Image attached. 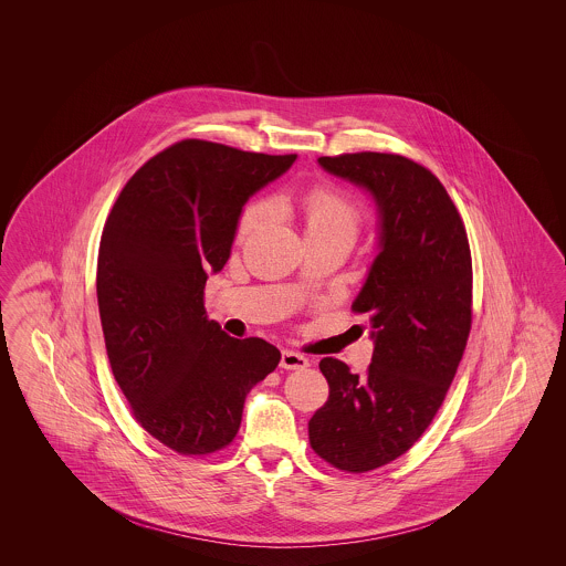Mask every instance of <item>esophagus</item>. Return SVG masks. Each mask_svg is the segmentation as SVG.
Wrapping results in <instances>:
<instances>
[{
    "mask_svg": "<svg viewBox=\"0 0 566 566\" xmlns=\"http://www.w3.org/2000/svg\"><path fill=\"white\" fill-rule=\"evenodd\" d=\"M280 367L282 369H305V367H310V360L303 356V354H296L293 350H284L282 352V360H280Z\"/></svg>",
    "mask_w": 566,
    "mask_h": 566,
    "instance_id": "34e87169",
    "label": "esophagus"
}]
</instances>
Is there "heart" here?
I'll use <instances>...</instances> for the list:
<instances>
[{"label":"heart","instance_id":"1","mask_svg":"<svg viewBox=\"0 0 566 566\" xmlns=\"http://www.w3.org/2000/svg\"><path fill=\"white\" fill-rule=\"evenodd\" d=\"M305 238H344L354 242L360 224V212L346 195L331 187H316L303 197ZM270 203L256 201L243 210L240 235L254 231L270 216Z\"/></svg>","mask_w":566,"mask_h":566}]
</instances>
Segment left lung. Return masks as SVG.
Returning <instances> with one entry per match:
<instances>
[{
    "instance_id": "left-lung-1",
    "label": "left lung",
    "mask_w": 566,
    "mask_h": 566,
    "mask_svg": "<svg viewBox=\"0 0 566 566\" xmlns=\"http://www.w3.org/2000/svg\"><path fill=\"white\" fill-rule=\"evenodd\" d=\"M326 174L374 199L377 250L352 310L369 316L367 376L323 358L328 401L310 420L318 457L350 473L405 454L431 424L471 331V250L450 195L399 155L321 157Z\"/></svg>"
}]
</instances>
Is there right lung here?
<instances>
[{"instance_id":"add662e5","label":"right lung","mask_w":566,"mask_h":566,"mask_svg":"<svg viewBox=\"0 0 566 566\" xmlns=\"http://www.w3.org/2000/svg\"><path fill=\"white\" fill-rule=\"evenodd\" d=\"M295 161L185 139L135 171L106 220L97 303L109 367L135 420L180 454L229 446L248 392L280 363L265 339L210 321L203 289L231 256L248 199Z\"/></svg>"}]
</instances>
